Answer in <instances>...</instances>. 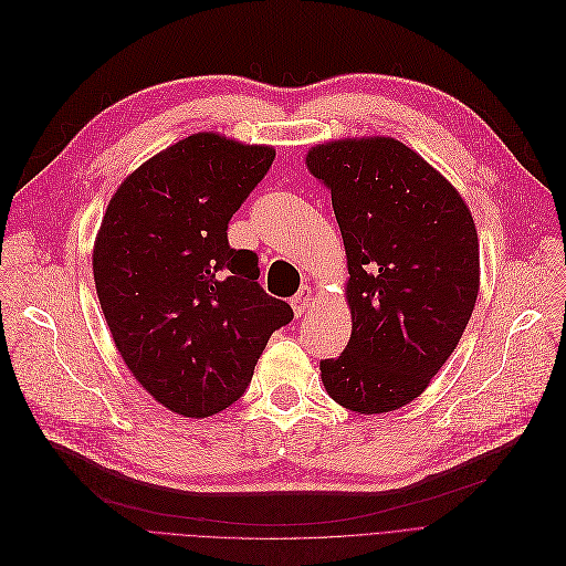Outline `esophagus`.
I'll use <instances>...</instances> for the list:
<instances>
[{"label": "esophagus", "mask_w": 566, "mask_h": 566, "mask_svg": "<svg viewBox=\"0 0 566 566\" xmlns=\"http://www.w3.org/2000/svg\"><path fill=\"white\" fill-rule=\"evenodd\" d=\"M290 304H292L294 315L302 317V315L308 311V306L313 304V292H311V287H302L297 294H294Z\"/></svg>", "instance_id": "1"}]
</instances>
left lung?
<instances>
[{
  "label": "left lung",
  "instance_id": "left-lung-1",
  "mask_svg": "<svg viewBox=\"0 0 566 566\" xmlns=\"http://www.w3.org/2000/svg\"><path fill=\"white\" fill-rule=\"evenodd\" d=\"M332 188L347 255L353 336L322 359L343 408L380 415L415 400L459 345L479 292V239L459 191L394 138L336 140L306 156Z\"/></svg>",
  "mask_w": 566,
  "mask_h": 566
}]
</instances>
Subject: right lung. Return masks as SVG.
<instances>
[{
  "mask_svg": "<svg viewBox=\"0 0 566 566\" xmlns=\"http://www.w3.org/2000/svg\"><path fill=\"white\" fill-rule=\"evenodd\" d=\"M272 147L196 133L117 188L94 247L107 327L136 380L184 417L226 410L294 317L258 283V255L228 223L272 168Z\"/></svg>",
  "mask_w": 566,
  "mask_h": 566,
  "instance_id": "1",
  "label": "right lung"
}]
</instances>
